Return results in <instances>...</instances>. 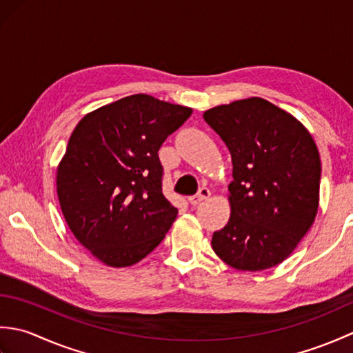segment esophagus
Instances as JSON below:
<instances>
[{
	"mask_svg": "<svg viewBox=\"0 0 353 353\" xmlns=\"http://www.w3.org/2000/svg\"><path fill=\"white\" fill-rule=\"evenodd\" d=\"M209 196H211V191H209L206 186H201V188L199 190V192L196 194V196H191L190 199H188V201L191 205H199V203H201V201H205L206 199H209Z\"/></svg>",
	"mask_w": 353,
	"mask_h": 353,
	"instance_id": "1",
	"label": "esophagus"
}]
</instances>
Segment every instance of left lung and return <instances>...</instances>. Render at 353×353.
<instances>
[{
  "label": "left lung",
  "mask_w": 353,
  "mask_h": 353,
  "mask_svg": "<svg viewBox=\"0 0 353 353\" xmlns=\"http://www.w3.org/2000/svg\"><path fill=\"white\" fill-rule=\"evenodd\" d=\"M232 156L230 219L212 249L228 265L261 272L287 259L316 220L321 163L305 125L259 97L206 110Z\"/></svg>",
  "instance_id": "left-lung-1"
}]
</instances>
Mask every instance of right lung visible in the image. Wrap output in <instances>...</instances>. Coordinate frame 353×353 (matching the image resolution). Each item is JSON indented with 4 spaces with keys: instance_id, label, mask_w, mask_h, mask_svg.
Wrapping results in <instances>:
<instances>
[{
    "instance_id": "obj_1",
    "label": "right lung",
    "mask_w": 353,
    "mask_h": 353,
    "mask_svg": "<svg viewBox=\"0 0 353 353\" xmlns=\"http://www.w3.org/2000/svg\"><path fill=\"white\" fill-rule=\"evenodd\" d=\"M191 114L137 94L85 115L74 129L57 167V197L74 236L103 264H137L176 220L157 152Z\"/></svg>"
}]
</instances>
